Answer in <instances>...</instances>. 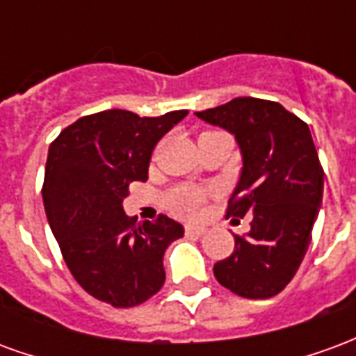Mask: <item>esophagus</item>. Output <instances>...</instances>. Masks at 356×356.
I'll list each match as a JSON object with an SVG mask.
<instances>
[{
	"mask_svg": "<svg viewBox=\"0 0 356 356\" xmlns=\"http://www.w3.org/2000/svg\"><path fill=\"white\" fill-rule=\"evenodd\" d=\"M206 227H202V225H186L185 232L186 236H202V234H206Z\"/></svg>",
	"mask_w": 356,
	"mask_h": 356,
	"instance_id": "obj_1",
	"label": "esophagus"
}]
</instances>
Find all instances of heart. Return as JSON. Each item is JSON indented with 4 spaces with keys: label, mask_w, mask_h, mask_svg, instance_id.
<instances>
[{
    "label": "heart",
    "mask_w": 356,
    "mask_h": 356,
    "mask_svg": "<svg viewBox=\"0 0 356 356\" xmlns=\"http://www.w3.org/2000/svg\"><path fill=\"white\" fill-rule=\"evenodd\" d=\"M206 200V193L191 185L175 186L168 194V206L179 216H196Z\"/></svg>",
    "instance_id": "b5f03b06"
}]
</instances>
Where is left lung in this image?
<instances>
[{
  "mask_svg": "<svg viewBox=\"0 0 356 356\" xmlns=\"http://www.w3.org/2000/svg\"><path fill=\"white\" fill-rule=\"evenodd\" d=\"M196 116L238 140L244 163L227 217L252 216L250 232L234 236V252L213 265V275L240 298H275L298 273L322 204L324 170L309 125L282 104L255 97Z\"/></svg>",
  "mask_w": 356,
  "mask_h": 356,
  "instance_id": "obj_1",
  "label": "left lung"
}]
</instances>
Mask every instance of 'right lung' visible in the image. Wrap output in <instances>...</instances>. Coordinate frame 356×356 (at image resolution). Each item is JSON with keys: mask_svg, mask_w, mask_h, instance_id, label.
I'll use <instances>...</instances> for the list:
<instances>
[{"mask_svg": "<svg viewBox=\"0 0 356 356\" xmlns=\"http://www.w3.org/2000/svg\"><path fill=\"white\" fill-rule=\"evenodd\" d=\"M186 114L102 110L51 143L42 186L47 221L76 282L102 303L140 305L165 282L163 254L183 227L168 216L135 223L122 202L129 183L147 181L156 143Z\"/></svg>", "mask_w": 356, "mask_h": 356, "instance_id": "add662e5", "label": "right lung"}]
</instances>
